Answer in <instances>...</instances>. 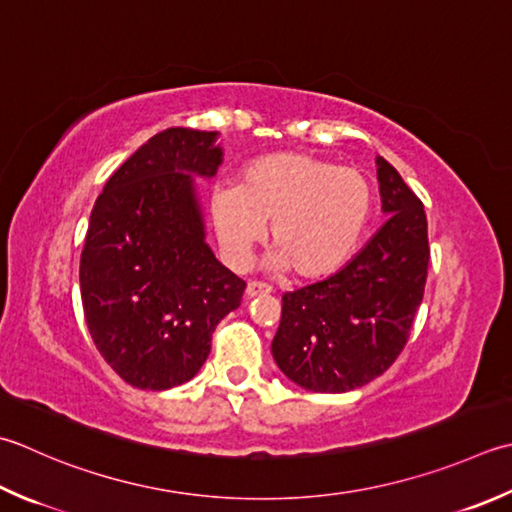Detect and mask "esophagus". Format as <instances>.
<instances>
[{
  "instance_id": "obj_1",
  "label": "esophagus",
  "mask_w": 512,
  "mask_h": 512,
  "mask_svg": "<svg viewBox=\"0 0 512 512\" xmlns=\"http://www.w3.org/2000/svg\"><path fill=\"white\" fill-rule=\"evenodd\" d=\"M270 290H273V288H270L268 284H262V282H248V284H246V297L253 299V297H259V295H268Z\"/></svg>"
}]
</instances>
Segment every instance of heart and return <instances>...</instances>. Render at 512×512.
I'll return each mask as SVG.
<instances>
[{"mask_svg":"<svg viewBox=\"0 0 512 512\" xmlns=\"http://www.w3.org/2000/svg\"><path fill=\"white\" fill-rule=\"evenodd\" d=\"M370 210L373 186L362 170L297 150L255 159L237 186L217 188L210 197V217L230 268L250 264L270 222L277 248L268 268H293L304 279L326 277L348 262Z\"/></svg>","mask_w":512,"mask_h":512,"instance_id":"1","label":"heart"}]
</instances>
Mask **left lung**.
<instances>
[{
    "mask_svg": "<svg viewBox=\"0 0 512 512\" xmlns=\"http://www.w3.org/2000/svg\"><path fill=\"white\" fill-rule=\"evenodd\" d=\"M375 164L382 228L335 275L282 297L270 350L290 382L313 393H348L382 375L404 350L424 297V204L384 157Z\"/></svg>",
    "mask_w": 512,
    "mask_h": 512,
    "instance_id": "1",
    "label": "left lung"
}]
</instances>
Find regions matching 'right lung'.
Returning <instances> with one entry per match:
<instances>
[{
  "mask_svg": "<svg viewBox=\"0 0 512 512\" xmlns=\"http://www.w3.org/2000/svg\"><path fill=\"white\" fill-rule=\"evenodd\" d=\"M217 130L168 128L119 166L97 197L79 262L88 333L126 384L193 379L215 326L246 284L217 262L195 177L224 162Z\"/></svg>",
  "mask_w": 512,
  "mask_h": 512,
  "instance_id": "right-lung-1",
  "label": "right lung"
}]
</instances>
